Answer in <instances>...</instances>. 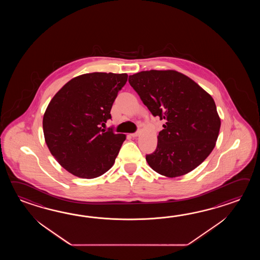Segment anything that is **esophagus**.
I'll list each match as a JSON object with an SVG mask.
<instances>
[{"label":"esophagus","instance_id":"1","mask_svg":"<svg viewBox=\"0 0 260 260\" xmlns=\"http://www.w3.org/2000/svg\"><path fill=\"white\" fill-rule=\"evenodd\" d=\"M139 135H140V132L133 133V134H131V137L132 138H137Z\"/></svg>","mask_w":260,"mask_h":260}]
</instances>
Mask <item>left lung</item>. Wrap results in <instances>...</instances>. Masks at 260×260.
I'll return each instance as SVG.
<instances>
[{"mask_svg":"<svg viewBox=\"0 0 260 260\" xmlns=\"http://www.w3.org/2000/svg\"><path fill=\"white\" fill-rule=\"evenodd\" d=\"M129 83L153 116L165 120L149 166L167 177L186 175L199 166L216 146L220 118L213 98L180 72L146 71Z\"/></svg>","mask_w":260,"mask_h":260,"instance_id":"8db88e82","label":"left lung"}]
</instances>
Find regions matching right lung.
<instances>
[{
  "instance_id": "1",
  "label": "right lung",
  "mask_w": 260,
  "mask_h": 260,
  "mask_svg": "<svg viewBox=\"0 0 260 260\" xmlns=\"http://www.w3.org/2000/svg\"><path fill=\"white\" fill-rule=\"evenodd\" d=\"M126 73L92 72L73 78L54 95L43 119L44 139L64 169L81 178L110 170L126 136L105 131Z\"/></svg>"
}]
</instances>
